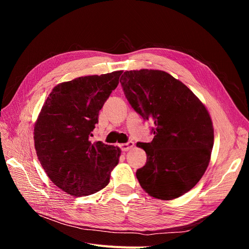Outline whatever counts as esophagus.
Listing matches in <instances>:
<instances>
[{
	"instance_id": "obj_1",
	"label": "esophagus",
	"mask_w": 249,
	"mask_h": 249,
	"mask_svg": "<svg viewBox=\"0 0 249 249\" xmlns=\"http://www.w3.org/2000/svg\"><path fill=\"white\" fill-rule=\"evenodd\" d=\"M133 146H134V142H133V141H129V142H126V143H123V144L119 145V147L122 148L123 152H126V150L131 149Z\"/></svg>"
}]
</instances>
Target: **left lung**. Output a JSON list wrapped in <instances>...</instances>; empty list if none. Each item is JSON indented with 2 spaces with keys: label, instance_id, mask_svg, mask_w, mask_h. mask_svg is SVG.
<instances>
[{
  "label": "left lung",
  "instance_id": "left-lung-1",
  "mask_svg": "<svg viewBox=\"0 0 249 249\" xmlns=\"http://www.w3.org/2000/svg\"><path fill=\"white\" fill-rule=\"evenodd\" d=\"M120 84L132 108L155 124L153 141L137 143L147 157L136 171L140 186L159 199L182 196L198 183L212 153L214 129L205 105L163 71H126Z\"/></svg>",
  "mask_w": 249,
  "mask_h": 249
}]
</instances>
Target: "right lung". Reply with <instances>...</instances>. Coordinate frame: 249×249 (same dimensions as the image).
I'll return each instance as SVG.
<instances>
[{
  "label": "right lung",
  "mask_w": 249,
  "mask_h": 249,
  "mask_svg": "<svg viewBox=\"0 0 249 249\" xmlns=\"http://www.w3.org/2000/svg\"><path fill=\"white\" fill-rule=\"evenodd\" d=\"M123 71L58 84L43 104L34 126L37 157L50 179L72 196H87L109 184L120 149L97 141L99 113Z\"/></svg>",
  "instance_id": "1"
}]
</instances>
